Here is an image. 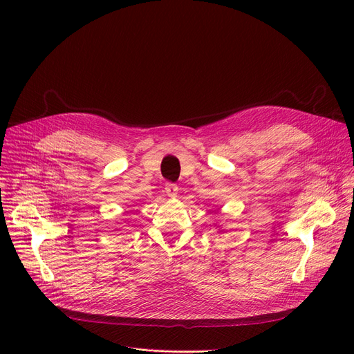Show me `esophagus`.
Segmentation results:
<instances>
[{
    "instance_id": "1",
    "label": "esophagus",
    "mask_w": 354,
    "mask_h": 354,
    "mask_svg": "<svg viewBox=\"0 0 354 354\" xmlns=\"http://www.w3.org/2000/svg\"><path fill=\"white\" fill-rule=\"evenodd\" d=\"M178 187L175 183H172V182H167L166 185H165V192H166V195L169 196V198H176V195H178Z\"/></svg>"
}]
</instances>
